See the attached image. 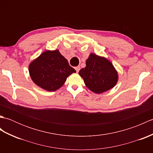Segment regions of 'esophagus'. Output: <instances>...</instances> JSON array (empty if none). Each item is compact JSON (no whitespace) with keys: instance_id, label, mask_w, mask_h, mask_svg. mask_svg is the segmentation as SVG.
<instances>
[{"instance_id":"1","label":"esophagus","mask_w":153,"mask_h":153,"mask_svg":"<svg viewBox=\"0 0 153 153\" xmlns=\"http://www.w3.org/2000/svg\"><path fill=\"white\" fill-rule=\"evenodd\" d=\"M75 69H76L77 72H78V71H79V70H80V67H79V66H77V67L75 68Z\"/></svg>"}]
</instances>
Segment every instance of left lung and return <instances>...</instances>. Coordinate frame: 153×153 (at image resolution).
I'll return each mask as SVG.
<instances>
[{"label":"left lung","instance_id":"1","mask_svg":"<svg viewBox=\"0 0 153 153\" xmlns=\"http://www.w3.org/2000/svg\"><path fill=\"white\" fill-rule=\"evenodd\" d=\"M87 87L95 93H102L113 88L118 82V73L106 58L91 53L86 66L79 71Z\"/></svg>","mask_w":153,"mask_h":153}]
</instances>
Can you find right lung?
<instances>
[{
  "mask_svg": "<svg viewBox=\"0 0 153 153\" xmlns=\"http://www.w3.org/2000/svg\"><path fill=\"white\" fill-rule=\"evenodd\" d=\"M29 71L33 82L48 91L60 88L67 77L76 72L58 50L47 51L42 53L31 62Z\"/></svg>",
  "mask_w": 153,
  "mask_h": 153,
  "instance_id": "right-lung-1",
  "label": "right lung"
}]
</instances>
